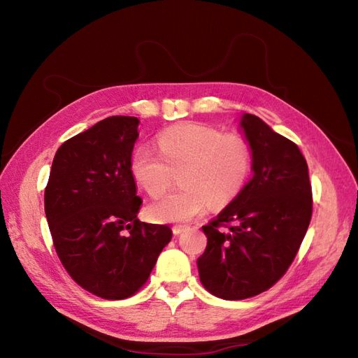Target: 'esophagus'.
Masks as SVG:
<instances>
[{"mask_svg": "<svg viewBox=\"0 0 358 358\" xmlns=\"http://www.w3.org/2000/svg\"><path fill=\"white\" fill-rule=\"evenodd\" d=\"M187 229V227L185 225H175V227H173V234H175V236H179L183 230H185Z\"/></svg>", "mask_w": 358, "mask_h": 358, "instance_id": "esophagus-1", "label": "esophagus"}]
</instances>
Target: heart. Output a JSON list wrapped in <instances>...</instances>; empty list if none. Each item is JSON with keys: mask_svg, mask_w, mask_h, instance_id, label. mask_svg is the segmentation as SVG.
I'll return each mask as SVG.
<instances>
[{"mask_svg": "<svg viewBox=\"0 0 358 358\" xmlns=\"http://www.w3.org/2000/svg\"><path fill=\"white\" fill-rule=\"evenodd\" d=\"M157 150L138 148L131 158L136 182L150 197L161 196L180 173V189L159 197L148 206L155 222L183 224L197 218L209 204L222 208L243 188L251 171V150L237 134L183 124L166 129L158 137Z\"/></svg>", "mask_w": 358, "mask_h": 358, "instance_id": "obj_1", "label": "heart"}]
</instances>
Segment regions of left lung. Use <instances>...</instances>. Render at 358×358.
Here are the masks:
<instances>
[{
    "label": "left lung",
    "instance_id": "obj_1",
    "mask_svg": "<svg viewBox=\"0 0 358 358\" xmlns=\"http://www.w3.org/2000/svg\"><path fill=\"white\" fill-rule=\"evenodd\" d=\"M239 127L254 173L242 191L203 227L208 246L197 259L204 288L225 300L268 289L294 259L312 216L305 157L263 119L243 113ZM229 225L224 232L221 226Z\"/></svg>",
    "mask_w": 358,
    "mask_h": 358
}]
</instances>
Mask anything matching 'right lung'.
<instances>
[{"label": "right lung", "instance_id": "1", "mask_svg": "<svg viewBox=\"0 0 358 358\" xmlns=\"http://www.w3.org/2000/svg\"><path fill=\"white\" fill-rule=\"evenodd\" d=\"M140 121L110 116L57 150L45 212L57 254L86 291L121 300L142 287L171 241L167 225L140 222L131 173Z\"/></svg>", "mask_w": 358, "mask_h": 358}]
</instances>
